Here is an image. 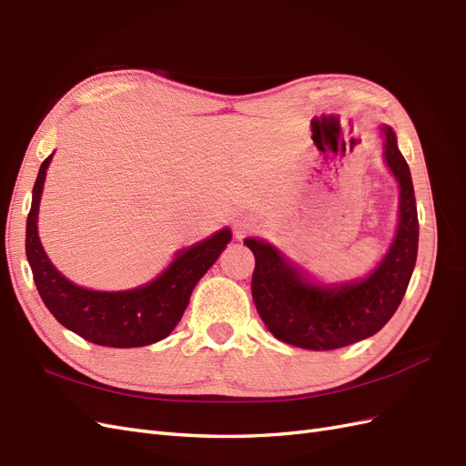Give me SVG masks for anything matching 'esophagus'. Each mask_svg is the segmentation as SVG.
<instances>
[{
  "label": "esophagus",
  "mask_w": 466,
  "mask_h": 466,
  "mask_svg": "<svg viewBox=\"0 0 466 466\" xmlns=\"http://www.w3.org/2000/svg\"><path fill=\"white\" fill-rule=\"evenodd\" d=\"M233 229L237 237H243L248 229H252V219L248 216H237L233 221Z\"/></svg>",
  "instance_id": "esophagus-1"
}]
</instances>
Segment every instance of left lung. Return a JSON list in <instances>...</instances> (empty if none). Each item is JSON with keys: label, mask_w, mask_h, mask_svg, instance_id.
Masks as SVG:
<instances>
[{"label": "left lung", "mask_w": 466, "mask_h": 466, "mask_svg": "<svg viewBox=\"0 0 466 466\" xmlns=\"http://www.w3.org/2000/svg\"><path fill=\"white\" fill-rule=\"evenodd\" d=\"M379 137L385 165L399 182V211L392 241L370 274L322 281L264 238H245L257 262L252 301L281 342L315 351L356 344L383 329L404 298L418 257L414 185L397 134L380 124Z\"/></svg>", "instance_id": "left-lung-1"}]
</instances>
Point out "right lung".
<instances>
[{
    "instance_id": "1",
    "label": "right lung",
    "mask_w": 466,
    "mask_h": 466,
    "mask_svg": "<svg viewBox=\"0 0 466 466\" xmlns=\"http://www.w3.org/2000/svg\"><path fill=\"white\" fill-rule=\"evenodd\" d=\"M52 155L42 161L26 218L25 250L40 299L67 330L87 342L108 348H139L163 340L185 315L190 295L200 278L231 241L223 228L202 241L177 250L161 274L130 289L101 291L74 284L48 258L38 237V209Z\"/></svg>"
}]
</instances>
